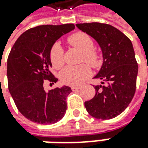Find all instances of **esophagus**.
Instances as JSON below:
<instances>
[{
	"label": "esophagus",
	"instance_id": "esophagus-1",
	"mask_svg": "<svg viewBox=\"0 0 148 148\" xmlns=\"http://www.w3.org/2000/svg\"><path fill=\"white\" fill-rule=\"evenodd\" d=\"M80 88H81V86H72V87H71V89L73 90V91L80 89Z\"/></svg>",
	"mask_w": 148,
	"mask_h": 148
}]
</instances>
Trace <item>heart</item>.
Returning <instances> with one entry per match:
<instances>
[{
	"label": "heart",
	"instance_id": "b5f03b06",
	"mask_svg": "<svg viewBox=\"0 0 148 148\" xmlns=\"http://www.w3.org/2000/svg\"><path fill=\"white\" fill-rule=\"evenodd\" d=\"M69 42L74 48L82 52L81 60L89 64L92 68H98L101 64V56L93 48L94 43L92 39L86 33L79 32L70 35ZM50 60L55 69H60L64 64V53L62 47L59 43L53 44L50 50ZM92 74L89 65L82 64L79 65H69L65 67L60 73V79L68 85H79L88 79Z\"/></svg>",
	"mask_w": 148,
	"mask_h": 148
}]
</instances>
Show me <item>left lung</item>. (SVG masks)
<instances>
[{
    "mask_svg": "<svg viewBox=\"0 0 148 148\" xmlns=\"http://www.w3.org/2000/svg\"><path fill=\"white\" fill-rule=\"evenodd\" d=\"M76 26L98 42L103 64L94 79H102L104 85L95 86L93 98L85 101L90 115L109 120L121 114L134 96L138 63L130 39L115 27L101 23H77Z\"/></svg>",
    "mask_w": 148,
    "mask_h": 148,
    "instance_id": "obj_1",
    "label": "left lung"
}]
</instances>
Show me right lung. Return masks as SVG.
<instances>
[{"label":"right lung","mask_w":148,"mask_h":148,"mask_svg":"<svg viewBox=\"0 0 148 148\" xmlns=\"http://www.w3.org/2000/svg\"><path fill=\"white\" fill-rule=\"evenodd\" d=\"M75 28L73 23L39 25L17 39L7 60L8 88L16 107L28 120L40 125L58 122L67 109L68 86L46 91V83L57 82L51 71L50 50L62 35Z\"/></svg>","instance_id":"obj_1"}]
</instances>
